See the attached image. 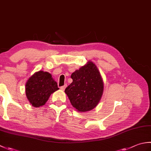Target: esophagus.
<instances>
[{
  "label": "esophagus",
  "instance_id": "obj_1",
  "mask_svg": "<svg viewBox=\"0 0 151 151\" xmlns=\"http://www.w3.org/2000/svg\"><path fill=\"white\" fill-rule=\"evenodd\" d=\"M66 87H67V84H65L64 86H62V87L60 88V89H62V90H63V91H64L65 90V89L66 88Z\"/></svg>",
  "mask_w": 151,
  "mask_h": 151
}]
</instances>
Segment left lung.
<instances>
[{
    "label": "left lung",
    "mask_w": 151,
    "mask_h": 151,
    "mask_svg": "<svg viewBox=\"0 0 151 151\" xmlns=\"http://www.w3.org/2000/svg\"><path fill=\"white\" fill-rule=\"evenodd\" d=\"M70 77L73 82L65 90L70 103L79 112L91 111L98 105L104 91V82L97 65L88 61Z\"/></svg>",
    "instance_id": "8db88e82"
}]
</instances>
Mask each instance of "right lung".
Listing matches in <instances>:
<instances>
[{
    "label": "right lung",
    "instance_id": "obj_1",
    "mask_svg": "<svg viewBox=\"0 0 151 151\" xmlns=\"http://www.w3.org/2000/svg\"><path fill=\"white\" fill-rule=\"evenodd\" d=\"M58 89L52 75L43 70H39L32 75L25 86L27 98L36 108L45 104L50 95Z\"/></svg>",
    "mask_w": 151,
    "mask_h": 151
}]
</instances>
